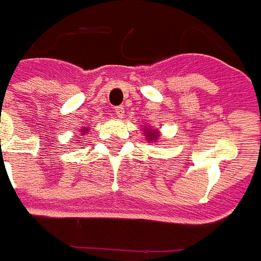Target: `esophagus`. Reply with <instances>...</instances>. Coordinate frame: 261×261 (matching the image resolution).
<instances>
[{"instance_id": "1", "label": "esophagus", "mask_w": 261, "mask_h": 261, "mask_svg": "<svg viewBox=\"0 0 261 261\" xmlns=\"http://www.w3.org/2000/svg\"><path fill=\"white\" fill-rule=\"evenodd\" d=\"M114 114H116V117L121 119V117L124 116V108H123V106H117V108H114Z\"/></svg>"}]
</instances>
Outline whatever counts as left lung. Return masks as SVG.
Wrapping results in <instances>:
<instances>
[{"label": "left lung", "instance_id": "left-lung-1", "mask_svg": "<svg viewBox=\"0 0 261 261\" xmlns=\"http://www.w3.org/2000/svg\"><path fill=\"white\" fill-rule=\"evenodd\" d=\"M147 137H148V140H151V141H152V140H156V131H151V128H149V130H147Z\"/></svg>", "mask_w": 261, "mask_h": 261}]
</instances>
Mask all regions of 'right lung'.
I'll return each instance as SVG.
<instances>
[{
	"label": "right lung",
	"mask_w": 261,
	"mask_h": 261,
	"mask_svg": "<svg viewBox=\"0 0 261 261\" xmlns=\"http://www.w3.org/2000/svg\"><path fill=\"white\" fill-rule=\"evenodd\" d=\"M85 131H88V128H85V130H84V131H81V133H82V134H84V133H85Z\"/></svg>",
	"instance_id": "1"
}]
</instances>
